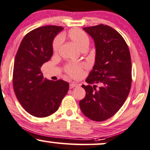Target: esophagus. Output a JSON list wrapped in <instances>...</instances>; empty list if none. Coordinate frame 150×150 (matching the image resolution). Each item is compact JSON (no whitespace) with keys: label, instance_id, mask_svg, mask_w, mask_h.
<instances>
[{"label":"esophagus","instance_id":"obj_1","mask_svg":"<svg viewBox=\"0 0 150 150\" xmlns=\"http://www.w3.org/2000/svg\"><path fill=\"white\" fill-rule=\"evenodd\" d=\"M77 86H78V85H77V84L70 83V89L74 88H75V87H77Z\"/></svg>","mask_w":150,"mask_h":150}]
</instances>
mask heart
<instances>
[{"mask_svg":"<svg viewBox=\"0 0 150 150\" xmlns=\"http://www.w3.org/2000/svg\"><path fill=\"white\" fill-rule=\"evenodd\" d=\"M63 35H62V37ZM67 38L80 50L85 48H88L90 42V38L88 34L81 29L73 28L70 30L67 33ZM62 42L61 37L55 38L52 42V50L55 53L58 52ZM67 74L71 78H77L81 76L83 74V67L80 65H68L65 67Z\"/></svg>","mask_w":150,"mask_h":150,"instance_id":"1","label":"heart"}]
</instances>
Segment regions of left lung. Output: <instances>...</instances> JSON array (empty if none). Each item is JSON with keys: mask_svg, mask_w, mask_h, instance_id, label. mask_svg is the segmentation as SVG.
<instances>
[{"mask_svg": "<svg viewBox=\"0 0 150 150\" xmlns=\"http://www.w3.org/2000/svg\"><path fill=\"white\" fill-rule=\"evenodd\" d=\"M83 30L95 41L96 56L85 80L88 85H82L86 95L80 108L92 120L105 121L117 112L130 91V52L122 36L110 26L100 24Z\"/></svg>", "mask_w": 150, "mask_h": 150, "instance_id": "1", "label": "left lung"}]
</instances>
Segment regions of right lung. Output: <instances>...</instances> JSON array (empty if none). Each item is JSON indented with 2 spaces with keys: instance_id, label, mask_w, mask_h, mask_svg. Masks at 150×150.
Returning a JSON list of instances; mask_svg holds the SVG:
<instances>
[{
  "instance_id": "add662e5",
  "label": "right lung",
  "mask_w": 150,
  "mask_h": 150,
  "mask_svg": "<svg viewBox=\"0 0 150 150\" xmlns=\"http://www.w3.org/2000/svg\"><path fill=\"white\" fill-rule=\"evenodd\" d=\"M63 28L46 25L26 34L15 57L13 85L23 108L36 117H45L58 110L69 83L43 78L40 67L52 57V41Z\"/></svg>"
}]
</instances>
